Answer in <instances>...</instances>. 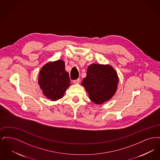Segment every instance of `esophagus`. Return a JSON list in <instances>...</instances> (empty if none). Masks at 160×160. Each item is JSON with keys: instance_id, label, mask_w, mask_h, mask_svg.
<instances>
[{"instance_id": "34e87169", "label": "esophagus", "mask_w": 160, "mask_h": 160, "mask_svg": "<svg viewBox=\"0 0 160 160\" xmlns=\"http://www.w3.org/2000/svg\"><path fill=\"white\" fill-rule=\"evenodd\" d=\"M80 78H77L76 80H73V83L75 84L78 83L80 82Z\"/></svg>"}]
</instances>
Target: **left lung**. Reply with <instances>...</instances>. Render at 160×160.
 <instances>
[{"instance_id":"left-lung-1","label":"left lung","mask_w":160,"mask_h":160,"mask_svg":"<svg viewBox=\"0 0 160 160\" xmlns=\"http://www.w3.org/2000/svg\"><path fill=\"white\" fill-rule=\"evenodd\" d=\"M118 77L110 65L93 63L88 67L82 84L95 104H102L112 98L117 89Z\"/></svg>"}]
</instances>
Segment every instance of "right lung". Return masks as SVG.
Here are the masks:
<instances>
[{
    "label": "right lung",
    "mask_w": 160,
    "mask_h": 160,
    "mask_svg": "<svg viewBox=\"0 0 160 160\" xmlns=\"http://www.w3.org/2000/svg\"><path fill=\"white\" fill-rule=\"evenodd\" d=\"M38 83L44 95L48 99H61L70 86L69 74L65 69V63L62 60L50 62L40 71Z\"/></svg>",
    "instance_id": "obj_1"
}]
</instances>
